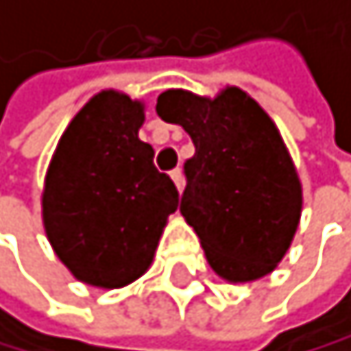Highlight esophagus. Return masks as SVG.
I'll return each mask as SVG.
<instances>
[{
    "label": "esophagus",
    "mask_w": 351,
    "mask_h": 351,
    "mask_svg": "<svg viewBox=\"0 0 351 351\" xmlns=\"http://www.w3.org/2000/svg\"><path fill=\"white\" fill-rule=\"evenodd\" d=\"M170 177H172V181H174V186H177V190L181 192V190H183V172L177 168V170H172V172H170Z\"/></svg>",
    "instance_id": "obj_1"
}]
</instances>
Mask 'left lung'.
Wrapping results in <instances>:
<instances>
[{
  "mask_svg": "<svg viewBox=\"0 0 351 351\" xmlns=\"http://www.w3.org/2000/svg\"><path fill=\"white\" fill-rule=\"evenodd\" d=\"M157 114L190 134L181 215L197 232L210 267L228 283L274 272L290 250L303 210V186L276 123L245 90L215 97L172 88Z\"/></svg>",
  "mask_w": 351,
  "mask_h": 351,
  "instance_id": "1",
  "label": "left lung"
}]
</instances>
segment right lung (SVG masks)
Here are the masks:
<instances>
[{
	"instance_id": "add662e5",
	"label": "right lung",
	"mask_w": 351,
	"mask_h": 351,
	"mask_svg": "<svg viewBox=\"0 0 351 351\" xmlns=\"http://www.w3.org/2000/svg\"><path fill=\"white\" fill-rule=\"evenodd\" d=\"M145 104L101 90L61 134L50 159L41 219L59 261L77 281L114 290L136 281L154 261L179 192L154 168L139 139Z\"/></svg>"
}]
</instances>
